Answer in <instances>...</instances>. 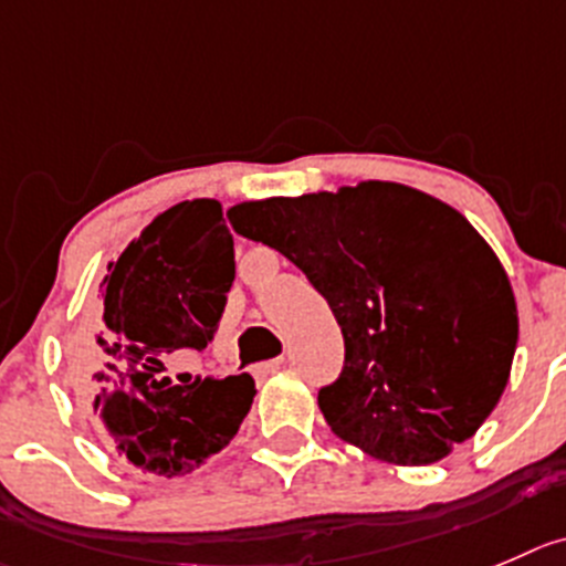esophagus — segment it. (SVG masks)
<instances>
[{
    "mask_svg": "<svg viewBox=\"0 0 566 566\" xmlns=\"http://www.w3.org/2000/svg\"><path fill=\"white\" fill-rule=\"evenodd\" d=\"M286 364V358H272V360H263V364H258L255 367V375H261V378H266V375L277 373L280 367Z\"/></svg>",
    "mask_w": 566,
    "mask_h": 566,
    "instance_id": "esophagus-1",
    "label": "esophagus"
}]
</instances>
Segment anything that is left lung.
I'll use <instances>...</instances> for the list:
<instances>
[{"mask_svg": "<svg viewBox=\"0 0 566 566\" xmlns=\"http://www.w3.org/2000/svg\"><path fill=\"white\" fill-rule=\"evenodd\" d=\"M228 217L303 269L342 327V375L319 389L338 439L422 467L494 411L514 360L516 303L503 263L455 208L367 180L239 202Z\"/></svg>", "mask_w": 566, "mask_h": 566, "instance_id": "obj_1", "label": "left lung"}]
</instances>
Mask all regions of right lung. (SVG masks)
<instances>
[{
    "instance_id": "1",
    "label": "right lung",
    "mask_w": 566,
    "mask_h": 566,
    "mask_svg": "<svg viewBox=\"0 0 566 566\" xmlns=\"http://www.w3.org/2000/svg\"><path fill=\"white\" fill-rule=\"evenodd\" d=\"M233 277V235L217 199L177 202L107 263L96 373H85V397L130 464L186 475L239 433L255 397L247 373L180 386L155 380L160 358L213 342Z\"/></svg>"
}]
</instances>
